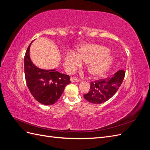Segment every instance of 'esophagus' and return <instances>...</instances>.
Listing matches in <instances>:
<instances>
[{
	"mask_svg": "<svg viewBox=\"0 0 150 150\" xmlns=\"http://www.w3.org/2000/svg\"><path fill=\"white\" fill-rule=\"evenodd\" d=\"M71 81L72 83H76V82H78V81H79V79H78L76 78H74V77H71Z\"/></svg>",
	"mask_w": 150,
	"mask_h": 150,
	"instance_id": "obj_1",
	"label": "esophagus"
}]
</instances>
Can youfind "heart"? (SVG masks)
Listing matches in <instances>:
<instances>
[{"label":"heart","mask_w":150,"mask_h":150,"mask_svg":"<svg viewBox=\"0 0 150 150\" xmlns=\"http://www.w3.org/2000/svg\"><path fill=\"white\" fill-rule=\"evenodd\" d=\"M109 50L100 45L88 44L79 49V53L69 52L64 58V66L68 70L74 71L84 62H89L87 70L90 75L99 77L110 69L115 61L114 56L108 54Z\"/></svg>","instance_id":"b5f03b06"}]
</instances>
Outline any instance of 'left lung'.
Returning <instances> with one entry per match:
<instances>
[{"instance_id":"left-lung-1","label":"left lung","mask_w":150,"mask_h":150,"mask_svg":"<svg viewBox=\"0 0 150 150\" xmlns=\"http://www.w3.org/2000/svg\"><path fill=\"white\" fill-rule=\"evenodd\" d=\"M125 75V71L120 70L111 78L91 83L89 91L84 95V98L88 101L93 104L106 102L118 90L124 79Z\"/></svg>"}]
</instances>
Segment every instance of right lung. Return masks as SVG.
Segmentation results:
<instances>
[{"label":"right lung","mask_w":150,"mask_h":150,"mask_svg":"<svg viewBox=\"0 0 150 150\" xmlns=\"http://www.w3.org/2000/svg\"><path fill=\"white\" fill-rule=\"evenodd\" d=\"M32 42L27 49L24 57L27 86L38 102L44 105H52L60 98L66 86L71 83L70 77L56 71V68L43 69L34 65L29 54Z\"/></svg>","instance_id":"add662e5"}]
</instances>
